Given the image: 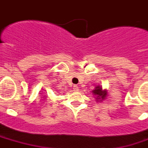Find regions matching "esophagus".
Wrapping results in <instances>:
<instances>
[{
    "label": "esophagus",
    "mask_w": 148,
    "mask_h": 148,
    "mask_svg": "<svg viewBox=\"0 0 148 148\" xmlns=\"http://www.w3.org/2000/svg\"><path fill=\"white\" fill-rule=\"evenodd\" d=\"M73 90L74 91H78V87L77 85L73 86Z\"/></svg>",
    "instance_id": "obj_1"
}]
</instances>
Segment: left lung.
I'll list each match as a JSON object with an SVG mask.
<instances>
[{
  "label": "left lung",
  "instance_id": "left-lung-1",
  "mask_svg": "<svg viewBox=\"0 0 148 148\" xmlns=\"http://www.w3.org/2000/svg\"><path fill=\"white\" fill-rule=\"evenodd\" d=\"M94 95H96V99H104L105 98L106 91H103L102 88L99 87H96V88L94 90H92Z\"/></svg>",
  "mask_w": 148,
  "mask_h": 148
}]
</instances>
